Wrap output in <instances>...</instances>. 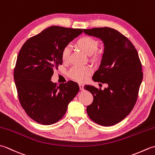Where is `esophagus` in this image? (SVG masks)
<instances>
[{"mask_svg": "<svg viewBox=\"0 0 155 155\" xmlns=\"http://www.w3.org/2000/svg\"><path fill=\"white\" fill-rule=\"evenodd\" d=\"M78 85H79L80 89H81V91H83V90H84V85H83V84H81V83L78 84Z\"/></svg>", "mask_w": 155, "mask_h": 155, "instance_id": "esophagus-1", "label": "esophagus"}]
</instances>
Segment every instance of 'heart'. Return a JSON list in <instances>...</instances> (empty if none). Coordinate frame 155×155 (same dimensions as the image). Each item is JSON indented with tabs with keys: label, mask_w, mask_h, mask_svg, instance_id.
<instances>
[{
	"label": "heart",
	"mask_w": 155,
	"mask_h": 155,
	"mask_svg": "<svg viewBox=\"0 0 155 155\" xmlns=\"http://www.w3.org/2000/svg\"><path fill=\"white\" fill-rule=\"evenodd\" d=\"M98 41L90 37H83L77 41V45L85 53L91 55L97 51L98 48ZM71 53V47L67 45L61 52L62 61L67 62ZM95 57H98L99 54L96 53ZM91 68L89 67H74L69 72V76L72 79L78 82H84L87 79L88 76L91 74Z\"/></svg>",
	"instance_id": "heart-1"
}]
</instances>
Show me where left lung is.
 I'll use <instances>...</instances> for the list:
<instances>
[{"instance_id":"obj_1","label":"left lung","mask_w":155,"mask_h":155,"mask_svg":"<svg viewBox=\"0 0 155 155\" xmlns=\"http://www.w3.org/2000/svg\"><path fill=\"white\" fill-rule=\"evenodd\" d=\"M83 31L103 42L101 64L93 79L108 84L104 90L91 85L84 87L93 96V103L87 107V114L94 123L112 126L123 120L136 103L143 81L142 65L132 42L115 29L103 27Z\"/></svg>"}]
</instances>
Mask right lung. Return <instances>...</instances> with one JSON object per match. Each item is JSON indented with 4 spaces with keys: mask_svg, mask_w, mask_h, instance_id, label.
<instances>
[{
    "mask_svg": "<svg viewBox=\"0 0 155 155\" xmlns=\"http://www.w3.org/2000/svg\"><path fill=\"white\" fill-rule=\"evenodd\" d=\"M83 29L52 26L22 45L14 70V79L22 107L32 120L49 125L64 117L68 104L79 91L70 81L59 86L51 81L54 69L62 64V50Z\"/></svg>",
    "mask_w": 155,
    "mask_h": 155,
    "instance_id": "right-lung-1",
    "label": "right lung"
}]
</instances>
